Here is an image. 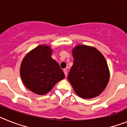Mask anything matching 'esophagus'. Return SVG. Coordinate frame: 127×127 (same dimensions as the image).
Instances as JSON below:
<instances>
[{
	"label": "esophagus",
	"instance_id": "1",
	"mask_svg": "<svg viewBox=\"0 0 127 127\" xmlns=\"http://www.w3.org/2000/svg\"><path fill=\"white\" fill-rule=\"evenodd\" d=\"M63 72H64V75H65V76H67V72H68V71H67V69H64L63 70Z\"/></svg>",
	"mask_w": 127,
	"mask_h": 127
}]
</instances>
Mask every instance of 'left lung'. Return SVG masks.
Segmentation results:
<instances>
[{
	"label": "left lung",
	"mask_w": 127,
	"mask_h": 127,
	"mask_svg": "<svg viewBox=\"0 0 127 127\" xmlns=\"http://www.w3.org/2000/svg\"><path fill=\"white\" fill-rule=\"evenodd\" d=\"M73 64L68 79L79 96L91 99L97 96L107 86L110 78L105 57L96 48L79 45L72 50Z\"/></svg>",
	"instance_id": "left-lung-1"
}]
</instances>
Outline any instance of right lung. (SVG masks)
I'll use <instances>...</instances> for the list:
<instances>
[{
  "mask_svg": "<svg viewBox=\"0 0 127 127\" xmlns=\"http://www.w3.org/2000/svg\"><path fill=\"white\" fill-rule=\"evenodd\" d=\"M50 46L40 45L26 55L20 68L26 87L38 95H44L64 78L59 64L52 58Z\"/></svg>",
  "mask_w": 127,
  "mask_h": 127,
  "instance_id": "add662e5",
  "label": "right lung"
}]
</instances>
